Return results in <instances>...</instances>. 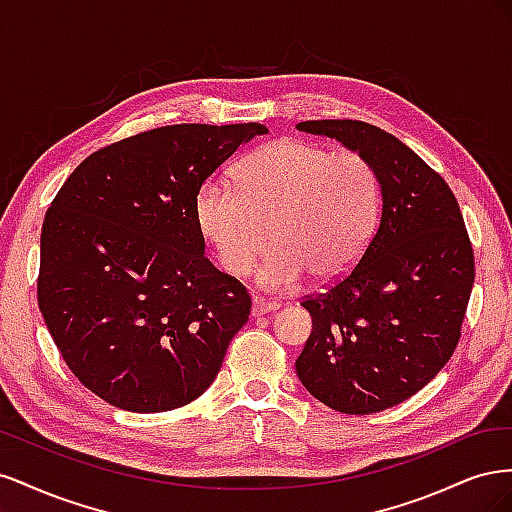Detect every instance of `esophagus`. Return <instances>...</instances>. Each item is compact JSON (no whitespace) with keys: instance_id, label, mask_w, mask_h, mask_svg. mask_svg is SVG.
<instances>
[{"instance_id":"esophagus-1","label":"esophagus","mask_w":512,"mask_h":512,"mask_svg":"<svg viewBox=\"0 0 512 512\" xmlns=\"http://www.w3.org/2000/svg\"><path fill=\"white\" fill-rule=\"evenodd\" d=\"M275 309H280V303H277V301H269V299L256 297V299H254V305H252V314H254V316H262V314L275 312Z\"/></svg>"}]
</instances>
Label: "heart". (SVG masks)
I'll use <instances>...</instances> for the list:
<instances>
[{"instance_id":"b5f03b06","label":"heart","mask_w":512,"mask_h":512,"mask_svg":"<svg viewBox=\"0 0 512 512\" xmlns=\"http://www.w3.org/2000/svg\"><path fill=\"white\" fill-rule=\"evenodd\" d=\"M235 185L209 177L194 196L200 235L230 275H247L275 241L258 277L269 288L348 275L380 220V179L359 151L277 138L239 162Z\"/></svg>"}]
</instances>
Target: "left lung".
<instances>
[{
    "label": "left lung",
    "instance_id": "1",
    "mask_svg": "<svg viewBox=\"0 0 512 512\" xmlns=\"http://www.w3.org/2000/svg\"><path fill=\"white\" fill-rule=\"evenodd\" d=\"M374 164L382 215L354 269L301 305L312 335L297 376L324 406L344 414L393 408L451 359L474 284V250L448 183L416 153L371 123L301 121Z\"/></svg>",
    "mask_w": 512,
    "mask_h": 512
}]
</instances>
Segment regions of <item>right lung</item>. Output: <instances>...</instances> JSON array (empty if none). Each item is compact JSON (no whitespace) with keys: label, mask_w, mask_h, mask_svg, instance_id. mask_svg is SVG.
Instances as JSON below:
<instances>
[{"label":"right lung","mask_w":512,"mask_h":512,"mask_svg":"<svg viewBox=\"0 0 512 512\" xmlns=\"http://www.w3.org/2000/svg\"><path fill=\"white\" fill-rule=\"evenodd\" d=\"M262 123H177L91 153L44 215L38 307L85 389L130 412L190 404L252 297L205 258L196 190Z\"/></svg>","instance_id":"right-lung-1"}]
</instances>
